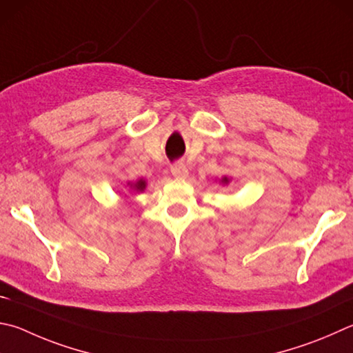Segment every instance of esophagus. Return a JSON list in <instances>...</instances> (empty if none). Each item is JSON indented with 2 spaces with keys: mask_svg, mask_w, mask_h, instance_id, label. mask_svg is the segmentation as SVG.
I'll use <instances>...</instances> for the list:
<instances>
[{
  "mask_svg": "<svg viewBox=\"0 0 353 353\" xmlns=\"http://www.w3.org/2000/svg\"><path fill=\"white\" fill-rule=\"evenodd\" d=\"M171 174L174 176L176 179H181V181H182V179H187L188 177L190 171H188V168L183 163H176V165L171 166Z\"/></svg>",
  "mask_w": 353,
  "mask_h": 353,
  "instance_id": "1",
  "label": "esophagus"
}]
</instances>
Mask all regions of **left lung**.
<instances>
[{"label":"left lung","instance_id":"obj_1","mask_svg":"<svg viewBox=\"0 0 353 353\" xmlns=\"http://www.w3.org/2000/svg\"><path fill=\"white\" fill-rule=\"evenodd\" d=\"M219 183H222V185H228V183H230V177H227V176L221 177V179H219Z\"/></svg>","mask_w":353,"mask_h":353}]
</instances>
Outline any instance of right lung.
<instances>
[{
    "instance_id": "right-lung-1",
    "label": "right lung",
    "mask_w": 353,
    "mask_h": 353,
    "mask_svg": "<svg viewBox=\"0 0 353 353\" xmlns=\"http://www.w3.org/2000/svg\"><path fill=\"white\" fill-rule=\"evenodd\" d=\"M126 187H130V190L136 191V193H143L145 188H146V181L142 177V179H139V181H136V182H128Z\"/></svg>"
}]
</instances>
